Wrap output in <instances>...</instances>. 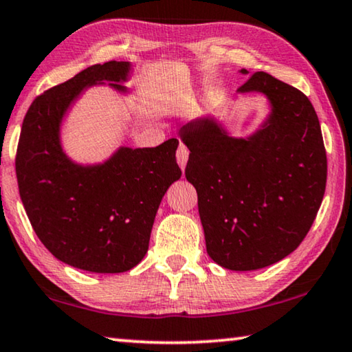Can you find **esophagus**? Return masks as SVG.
<instances>
[{
    "label": "esophagus",
    "instance_id": "34e87169",
    "mask_svg": "<svg viewBox=\"0 0 352 352\" xmlns=\"http://www.w3.org/2000/svg\"><path fill=\"white\" fill-rule=\"evenodd\" d=\"M176 159H177V164H179L181 168H182V170L186 168V165H187V160H188V149H187L186 146H184V145H181L179 148H177Z\"/></svg>",
    "mask_w": 352,
    "mask_h": 352
}]
</instances>
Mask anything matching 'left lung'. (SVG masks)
Here are the masks:
<instances>
[{"instance_id": "obj_1", "label": "left lung", "mask_w": 352, "mask_h": 352, "mask_svg": "<svg viewBox=\"0 0 352 352\" xmlns=\"http://www.w3.org/2000/svg\"><path fill=\"white\" fill-rule=\"evenodd\" d=\"M237 94L267 98L270 112L254 132L234 137L206 113L184 124L179 138L190 151L186 177L198 193L207 254L226 270L252 272L306 237L324 197L327 160L306 95L265 72Z\"/></svg>"}]
</instances>
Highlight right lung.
Here are the masks:
<instances>
[{
    "instance_id": "1",
    "label": "right lung",
    "mask_w": 352,
    "mask_h": 352,
    "mask_svg": "<svg viewBox=\"0 0 352 352\" xmlns=\"http://www.w3.org/2000/svg\"><path fill=\"white\" fill-rule=\"evenodd\" d=\"M131 62L96 63L34 100L23 120L15 170L21 203L51 254L90 273H124L145 257L166 190L181 177L176 138L155 148L120 146L80 164L62 143L63 120L85 91L128 96Z\"/></svg>"
}]
</instances>
